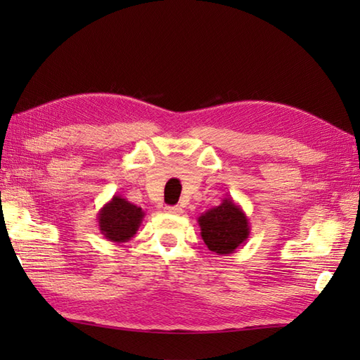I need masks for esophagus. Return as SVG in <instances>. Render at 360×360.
<instances>
[{"label": "esophagus", "instance_id": "obj_1", "mask_svg": "<svg viewBox=\"0 0 360 360\" xmlns=\"http://www.w3.org/2000/svg\"><path fill=\"white\" fill-rule=\"evenodd\" d=\"M165 213H172V215H182V207L181 205H165L164 207Z\"/></svg>", "mask_w": 360, "mask_h": 360}]
</instances>
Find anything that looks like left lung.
I'll return each instance as SVG.
<instances>
[{"label":"left lung","mask_w":360,"mask_h":360,"mask_svg":"<svg viewBox=\"0 0 360 360\" xmlns=\"http://www.w3.org/2000/svg\"><path fill=\"white\" fill-rule=\"evenodd\" d=\"M201 236L209 250L217 255L233 254L248 241L250 226L246 213L232 198H224L219 205L198 218Z\"/></svg>","instance_id":"left-lung-1"}]
</instances>
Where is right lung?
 I'll use <instances>...</instances> for the list:
<instances>
[{
	"mask_svg": "<svg viewBox=\"0 0 360 360\" xmlns=\"http://www.w3.org/2000/svg\"><path fill=\"white\" fill-rule=\"evenodd\" d=\"M145 213L141 207L127 201L125 198L114 195L97 215L101 233L106 240L116 244L127 243L133 238Z\"/></svg>",
	"mask_w": 360,
	"mask_h": 360,
	"instance_id": "right-lung-1",
	"label": "right lung"
}]
</instances>
